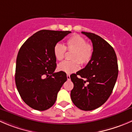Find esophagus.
I'll use <instances>...</instances> for the list:
<instances>
[{
    "mask_svg": "<svg viewBox=\"0 0 132 132\" xmlns=\"http://www.w3.org/2000/svg\"><path fill=\"white\" fill-rule=\"evenodd\" d=\"M67 80H70V75H67Z\"/></svg>",
    "mask_w": 132,
    "mask_h": 132,
    "instance_id": "34e87169",
    "label": "esophagus"
}]
</instances>
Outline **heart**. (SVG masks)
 Masks as SVG:
<instances>
[{
    "label": "heart",
    "mask_w": 132,
    "mask_h": 132,
    "mask_svg": "<svg viewBox=\"0 0 132 132\" xmlns=\"http://www.w3.org/2000/svg\"><path fill=\"white\" fill-rule=\"evenodd\" d=\"M66 50L72 51L71 60L65 61L57 66L59 71L66 73H72L79 69V63L81 65L86 64L91 60L93 54V46L86 42V39L78 34H73L69 37L65 42V46L57 43L54 47V55L58 61H61L65 57Z\"/></svg>",
    "instance_id": "obj_1"
}]
</instances>
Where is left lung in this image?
<instances>
[{
	"label": "left lung",
	"mask_w": 132,
	"mask_h": 132,
	"mask_svg": "<svg viewBox=\"0 0 132 132\" xmlns=\"http://www.w3.org/2000/svg\"><path fill=\"white\" fill-rule=\"evenodd\" d=\"M81 33L91 39L93 54L85 68L70 76L74 84L71 97L79 109L91 111L111 95L119 72L117 59L113 48L104 39L90 32Z\"/></svg>",
	"instance_id": "8db88e82"
}]
</instances>
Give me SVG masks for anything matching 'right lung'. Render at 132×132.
<instances>
[{"instance_id":"obj_1","label":"right lung","mask_w":132,"mask_h":132,"mask_svg":"<svg viewBox=\"0 0 132 132\" xmlns=\"http://www.w3.org/2000/svg\"><path fill=\"white\" fill-rule=\"evenodd\" d=\"M70 31L42 30L30 37L18 52L15 80L21 98L38 111L54 104L57 93L67 81L66 73L54 72L56 59L54 47Z\"/></svg>"}]
</instances>
